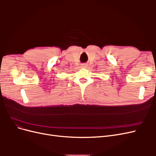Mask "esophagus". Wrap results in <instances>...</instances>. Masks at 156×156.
<instances>
[{"label":"esophagus","instance_id":"obj_1","mask_svg":"<svg viewBox=\"0 0 156 156\" xmlns=\"http://www.w3.org/2000/svg\"><path fill=\"white\" fill-rule=\"evenodd\" d=\"M87 66V64H81V67L82 68H86Z\"/></svg>","mask_w":156,"mask_h":156}]
</instances>
